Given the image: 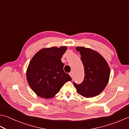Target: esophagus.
Segmentation results:
<instances>
[{"mask_svg": "<svg viewBox=\"0 0 129 129\" xmlns=\"http://www.w3.org/2000/svg\"><path fill=\"white\" fill-rule=\"evenodd\" d=\"M69 75H70V76L73 79V73L72 72H71L69 73Z\"/></svg>", "mask_w": 129, "mask_h": 129, "instance_id": "1", "label": "esophagus"}]
</instances>
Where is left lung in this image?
Listing matches in <instances>:
<instances>
[{"instance_id": "1", "label": "left lung", "mask_w": 129, "mask_h": 129, "mask_svg": "<svg viewBox=\"0 0 129 129\" xmlns=\"http://www.w3.org/2000/svg\"><path fill=\"white\" fill-rule=\"evenodd\" d=\"M84 69V78L80 84L74 82L78 94L87 98L101 93L109 80L110 69L107 61L99 53L84 47H77Z\"/></svg>"}]
</instances>
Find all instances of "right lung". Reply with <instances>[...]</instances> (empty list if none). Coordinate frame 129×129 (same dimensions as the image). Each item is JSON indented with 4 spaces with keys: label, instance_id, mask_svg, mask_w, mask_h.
I'll use <instances>...</instances> for the list:
<instances>
[{
    "label": "right lung",
    "instance_id": "add662e5",
    "mask_svg": "<svg viewBox=\"0 0 129 129\" xmlns=\"http://www.w3.org/2000/svg\"><path fill=\"white\" fill-rule=\"evenodd\" d=\"M66 46L43 49L32 57L26 73L27 80L36 94L48 99L55 96L65 83L72 80L64 72L61 61Z\"/></svg>",
    "mask_w": 129,
    "mask_h": 129
}]
</instances>
